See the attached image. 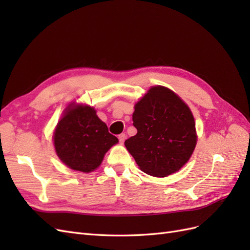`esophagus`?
<instances>
[{
    "instance_id": "obj_1",
    "label": "esophagus",
    "mask_w": 250,
    "mask_h": 250,
    "mask_svg": "<svg viewBox=\"0 0 250 250\" xmlns=\"http://www.w3.org/2000/svg\"><path fill=\"white\" fill-rule=\"evenodd\" d=\"M118 139H119V141H120V143H121V144H123V143H124V141H125V139H126V134H125V133H121V134H119Z\"/></svg>"
}]
</instances>
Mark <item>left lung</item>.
Listing matches in <instances>:
<instances>
[{
	"instance_id": "8db88e82",
	"label": "left lung",
	"mask_w": 250,
	"mask_h": 250,
	"mask_svg": "<svg viewBox=\"0 0 250 250\" xmlns=\"http://www.w3.org/2000/svg\"><path fill=\"white\" fill-rule=\"evenodd\" d=\"M132 121L138 133L125 146L143 172L165 177L190 160L197 143L194 117L171 89L151 87L134 105Z\"/></svg>"
}]
</instances>
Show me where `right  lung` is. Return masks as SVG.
<instances>
[{"label":"right lung","mask_w":250,"mask_h":250,"mask_svg":"<svg viewBox=\"0 0 250 250\" xmlns=\"http://www.w3.org/2000/svg\"><path fill=\"white\" fill-rule=\"evenodd\" d=\"M58 157L67 167L88 173L101 165L105 153L119 141L88 105L70 104L54 131Z\"/></svg>","instance_id":"add662e5"}]
</instances>
